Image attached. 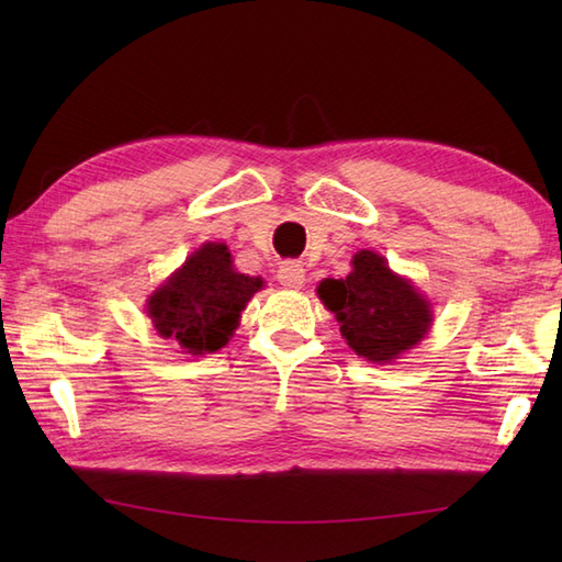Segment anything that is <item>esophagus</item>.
<instances>
[{
	"instance_id": "esophagus-1",
	"label": "esophagus",
	"mask_w": 562,
	"mask_h": 562,
	"mask_svg": "<svg viewBox=\"0 0 562 562\" xmlns=\"http://www.w3.org/2000/svg\"><path fill=\"white\" fill-rule=\"evenodd\" d=\"M306 280V270L300 260H284L278 270V282L288 290H300Z\"/></svg>"
}]
</instances>
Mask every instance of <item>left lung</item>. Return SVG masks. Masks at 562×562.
<instances>
[{"label":"left lung","instance_id":"1","mask_svg":"<svg viewBox=\"0 0 562 562\" xmlns=\"http://www.w3.org/2000/svg\"><path fill=\"white\" fill-rule=\"evenodd\" d=\"M316 292L336 314L345 342L369 362L398 360L432 326L429 302L374 250L355 254L348 278L324 280Z\"/></svg>","mask_w":562,"mask_h":562}]
</instances>
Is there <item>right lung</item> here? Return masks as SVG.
Instances as JSON below:
<instances>
[{
    "label": "right lung",
    "instance_id": "right-lung-1",
    "mask_svg": "<svg viewBox=\"0 0 562 562\" xmlns=\"http://www.w3.org/2000/svg\"><path fill=\"white\" fill-rule=\"evenodd\" d=\"M258 290L262 280L236 272L226 244L210 241L149 296L147 314L159 336L186 355H207L229 342Z\"/></svg>",
    "mask_w": 562,
    "mask_h": 562
}]
</instances>
